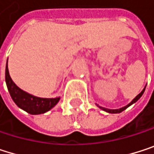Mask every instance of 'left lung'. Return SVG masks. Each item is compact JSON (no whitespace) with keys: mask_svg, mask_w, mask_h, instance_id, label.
Segmentation results:
<instances>
[{"mask_svg":"<svg viewBox=\"0 0 154 154\" xmlns=\"http://www.w3.org/2000/svg\"><path fill=\"white\" fill-rule=\"evenodd\" d=\"M144 90H145V88H143V91H142L138 96H136V97H135V98H134V99H133V101H132L130 104H128L127 106H124V107H122V108H119V109H107V108L101 107V106H98V107H99V108H101L102 110H104V111L107 112V113H110V114H118V113H121V112H123L124 110H125L127 107H129L131 105L134 104V103H135V102H136V101H137V100H138V99L143 96V94Z\"/></svg>","mask_w":154,"mask_h":154,"instance_id":"8db88e82","label":"left lung"}]
</instances>
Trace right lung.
Wrapping results in <instances>:
<instances>
[{"label": "right lung", "instance_id": "obj_1", "mask_svg": "<svg viewBox=\"0 0 154 154\" xmlns=\"http://www.w3.org/2000/svg\"><path fill=\"white\" fill-rule=\"evenodd\" d=\"M5 81L10 92V95L14 101V103L22 110L26 111L30 115H39L44 114L54 107L59 101V97L56 98H41L34 97L27 92L21 90L19 87L15 85L9 74L8 69V60L5 69Z\"/></svg>", "mask_w": 154, "mask_h": 154}]
</instances>
